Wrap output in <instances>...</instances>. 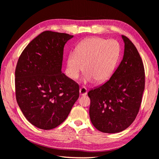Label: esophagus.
<instances>
[{"mask_svg":"<svg viewBox=\"0 0 159 159\" xmlns=\"http://www.w3.org/2000/svg\"><path fill=\"white\" fill-rule=\"evenodd\" d=\"M79 93L80 96H85L87 94V93H88V90H87L85 88L82 87V88H80L79 89Z\"/></svg>","mask_w":159,"mask_h":159,"instance_id":"obj_1","label":"esophagus"}]
</instances>
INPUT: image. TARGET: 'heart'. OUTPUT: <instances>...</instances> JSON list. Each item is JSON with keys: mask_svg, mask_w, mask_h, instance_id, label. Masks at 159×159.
Listing matches in <instances>:
<instances>
[{"mask_svg": "<svg viewBox=\"0 0 159 159\" xmlns=\"http://www.w3.org/2000/svg\"><path fill=\"white\" fill-rule=\"evenodd\" d=\"M119 54V44L114 40L100 37L86 39L77 45L74 54L68 56L70 75L76 79L85 66V81L103 83L112 75Z\"/></svg>", "mask_w": 159, "mask_h": 159, "instance_id": "heart-1", "label": "heart"}]
</instances>
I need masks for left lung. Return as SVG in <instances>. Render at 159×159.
<instances>
[{
	"label": "left lung",
	"instance_id": "left-lung-1",
	"mask_svg": "<svg viewBox=\"0 0 159 159\" xmlns=\"http://www.w3.org/2000/svg\"><path fill=\"white\" fill-rule=\"evenodd\" d=\"M125 49L123 60L110 80L88 92L89 117L96 129L117 133L135 120L145 89V70L132 42L122 36Z\"/></svg>",
	"mask_w": 159,
	"mask_h": 159
}]
</instances>
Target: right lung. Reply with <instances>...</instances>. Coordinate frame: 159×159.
Returning a JSON list of instances; mask_svg holds the SVG:
<instances>
[{
	"instance_id": "obj_1",
	"label": "right lung",
	"mask_w": 159,
	"mask_h": 159,
	"mask_svg": "<svg viewBox=\"0 0 159 159\" xmlns=\"http://www.w3.org/2000/svg\"><path fill=\"white\" fill-rule=\"evenodd\" d=\"M74 36L45 31L24 49L15 70L16 98L25 117L42 129L67 119L79 86L61 71L65 43Z\"/></svg>"
}]
</instances>
